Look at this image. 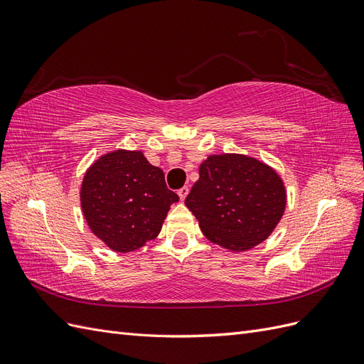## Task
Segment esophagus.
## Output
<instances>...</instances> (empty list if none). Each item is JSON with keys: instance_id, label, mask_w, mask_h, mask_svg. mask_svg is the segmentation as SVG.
<instances>
[{"instance_id": "1", "label": "esophagus", "mask_w": 364, "mask_h": 364, "mask_svg": "<svg viewBox=\"0 0 364 364\" xmlns=\"http://www.w3.org/2000/svg\"><path fill=\"white\" fill-rule=\"evenodd\" d=\"M188 191H190L188 186H182V188L178 191V194H179V197H181V200H182V202L185 200V197L188 196Z\"/></svg>"}]
</instances>
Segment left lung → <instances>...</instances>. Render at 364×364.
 Masks as SVG:
<instances>
[{"mask_svg":"<svg viewBox=\"0 0 364 364\" xmlns=\"http://www.w3.org/2000/svg\"><path fill=\"white\" fill-rule=\"evenodd\" d=\"M285 203L279 174L255 158L235 153L208 156L185 199L205 237L232 252L262 243L279 223Z\"/></svg>","mask_w":364,"mask_h":364,"instance_id":"1","label":"left lung"}]
</instances>
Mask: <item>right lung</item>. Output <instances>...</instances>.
Here are the masks:
<instances>
[{
  "mask_svg": "<svg viewBox=\"0 0 364 364\" xmlns=\"http://www.w3.org/2000/svg\"><path fill=\"white\" fill-rule=\"evenodd\" d=\"M179 196L165 185L164 171L142 151L115 150L97 159L82 182L86 223L103 243L127 253L156 238Z\"/></svg>",
  "mask_w": 364,
  "mask_h": 364,
  "instance_id": "obj_1",
  "label": "right lung"
}]
</instances>
